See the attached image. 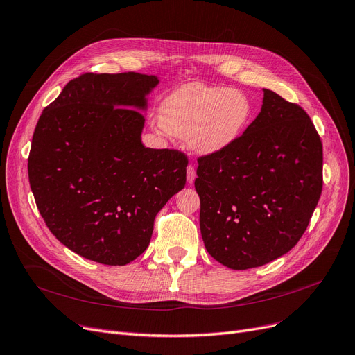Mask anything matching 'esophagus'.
Masks as SVG:
<instances>
[{"label": "esophagus", "instance_id": "34e87169", "mask_svg": "<svg viewBox=\"0 0 355 355\" xmlns=\"http://www.w3.org/2000/svg\"><path fill=\"white\" fill-rule=\"evenodd\" d=\"M195 178H196L195 167L193 166H188L187 167V180H188V183H193Z\"/></svg>", "mask_w": 355, "mask_h": 355}]
</instances>
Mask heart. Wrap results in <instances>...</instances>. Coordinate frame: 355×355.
Listing matches in <instances>:
<instances>
[{
  "label": "heart",
  "instance_id": "b5f03b06",
  "mask_svg": "<svg viewBox=\"0 0 355 355\" xmlns=\"http://www.w3.org/2000/svg\"><path fill=\"white\" fill-rule=\"evenodd\" d=\"M248 94L224 86L189 83L170 93L160 106V130L187 138L200 155H212L233 146L252 119Z\"/></svg>",
  "mask_w": 355,
  "mask_h": 355
}]
</instances>
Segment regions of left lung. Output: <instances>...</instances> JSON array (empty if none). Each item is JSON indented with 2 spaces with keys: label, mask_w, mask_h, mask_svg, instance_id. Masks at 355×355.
<instances>
[{
  "label": "left lung",
  "mask_w": 355,
  "mask_h": 355,
  "mask_svg": "<svg viewBox=\"0 0 355 355\" xmlns=\"http://www.w3.org/2000/svg\"><path fill=\"white\" fill-rule=\"evenodd\" d=\"M323 153L307 113L263 89L262 107L233 146L198 160L205 249L230 269L290 252L322 192Z\"/></svg>",
  "instance_id": "obj_1"
}]
</instances>
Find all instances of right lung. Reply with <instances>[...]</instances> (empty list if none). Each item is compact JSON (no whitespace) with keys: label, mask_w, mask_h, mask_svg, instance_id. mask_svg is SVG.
Instances as JSON below:
<instances>
[{"label":"right lung","mask_w":355,"mask_h":355,"mask_svg":"<svg viewBox=\"0 0 355 355\" xmlns=\"http://www.w3.org/2000/svg\"><path fill=\"white\" fill-rule=\"evenodd\" d=\"M159 83L84 74L37 121L27 164L35 201L51 233L83 258L132 262L148 248L157 212L185 187V154L141 141Z\"/></svg>","instance_id":"obj_1"}]
</instances>
